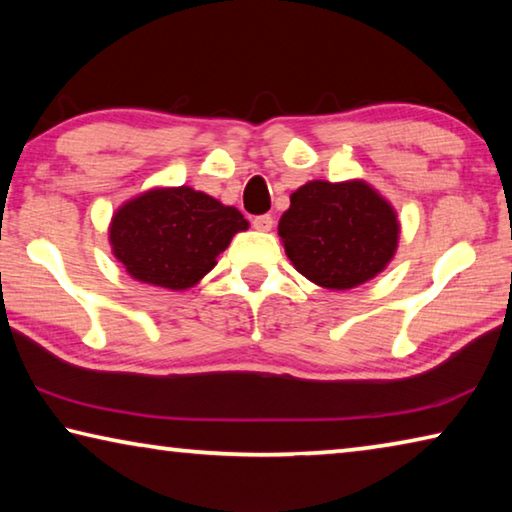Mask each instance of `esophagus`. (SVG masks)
Returning <instances> with one entry per match:
<instances>
[{
	"label": "esophagus",
	"mask_w": 512,
	"mask_h": 512,
	"mask_svg": "<svg viewBox=\"0 0 512 512\" xmlns=\"http://www.w3.org/2000/svg\"><path fill=\"white\" fill-rule=\"evenodd\" d=\"M253 228H255V230H262V232H268V230L273 228V216H268V214L255 216V219H253Z\"/></svg>",
	"instance_id": "1"
}]
</instances>
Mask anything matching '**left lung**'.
I'll use <instances>...</instances> for the list:
<instances>
[{
	"mask_svg": "<svg viewBox=\"0 0 512 512\" xmlns=\"http://www.w3.org/2000/svg\"><path fill=\"white\" fill-rule=\"evenodd\" d=\"M277 235L296 271L323 289H354L391 262L400 221L363 180H311L291 194Z\"/></svg>",
	"mask_w": 512,
	"mask_h": 512,
	"instance_id": "obj_1",
	"label": "left lung"
}]
</instances>
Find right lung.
Returning <instances> with one entry per match:
<instances>
[{
    "instance_id": "obj_1",
    "label": "right lung",
    "mask_w": 512,
    "mask_h": 512,
    "mask_svg": "<svg viewBox=\"0 0 512 512\" xmlns=\"http://www.w3.org/2000/svg\"><path fill=\"white\" fill-rule=\"evenodd\" d=\"M248 221L237 207L192 187H155L112 214L110 246L126 273L153 287L185 291L216 266Z\"/></svg>"
}]
</instances>
